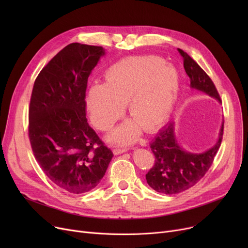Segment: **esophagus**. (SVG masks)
Segmentation results:
<instances>
[{"label":"esophagus","instance_id":"esophagus-1","mask_svg":"<svg viewBox=\"0 0 248 248\" xmlns=\"http://www.w3.org/2000/svg\"><path fill=\"white\" fill-rule=\"evenodd\" d=\"M128 149L127 148H116V149H113V154L114 155H120V154H123L124 152H126Z\"/></svg>","mask_w":248,"mask_h":248}]
</instances>
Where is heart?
<instances>
[{"instance_id": "1", "label": "heart", "mask_w": 248, "mask_h": 248, "mask_svg": "<svg viewBox=\"0 0 248 248\" xmlns=\"http://www.w3.org/2000/svg\"><path fill=\"white\" fill-rule=\"evenodd\" d=\"M106 82L88 88L86 108L93 124L108 131L124 114V104L133 121L109 136L115 142L133 141L140 127L150 132L171 114L179 94L180 77L172 65L159 56L126 57L112 64Z\"/></svg>"}]
</instances>
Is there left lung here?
I'll list each match as a JSON object with an SVG mask.
<instances>
[{"label":"left lung","instance_id":"left-lung-1","mask_svg":"<svg viewBox=\"0 0 248 248\" xmlns=\"http://www.w3.org/2000/svg\"><path fill=\"white\" fill-rule=\"evenodd\" d=\"M178 52L184 59V68L190 77L191 87L204 91L221 102L217 88L209 75L186 52L179 48ZM223 129L224 124L213 148L203 154H191L182 150L177 144L174 124H167L150 144L155 155V164L146 174L150 187L159 193L171 195L183 192L197 184L213 164L222 141Z\"/></svg>","mask_w":248,"mask_h":248}]
</instances>
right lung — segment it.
Instances as JSON below:
<instances>
[{"mask_svg":"<svg viewBox=\"0 0 248 248\" xmlns=\"http://www.w3.org/2000/svg\"><path fill=\"white\" fill-rule=\"evenodd\" d=\"M103 54L100 46L67 45L38 74L31 94L34 157L52 183L73 194L94 189L113 155L86 119L88 76Z\"/></svg>","mask_w":248,"mask_h":248,"instance_id":"obj_1","label":"right lung"}]
</instances>
